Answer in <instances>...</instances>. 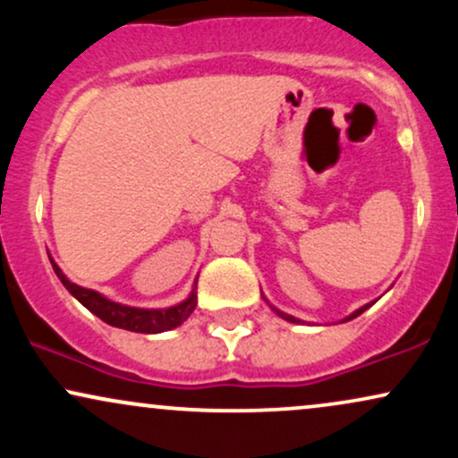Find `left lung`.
Wrapping results in <instances>:
<instances>
[{
  "label": "left lung",
  "instance_id": "obj_1",
  "mask_svg": "<svg viewBox=\"0 0 458 458\" xmlns=\"http://www.w3.org/2000/svg\"><path fill=\"white\" fill-rule=\"evenodd\" d=\"M265 301H267V299H265ZM372 303H375V301H372ZM372 303H366V306H361L360 310H355V312H353V314H349V317H346V318H343V323H346V320H351V318H357V317H360V314H361V312H366V310H368V308H370V306H372ZM269 306H271V303H269ZM271 310H273V312H276V314H277V317H282L284 320H288V323H301V320H299V318H295V317H291V314L282 312V310H277V308H273V306H271Z\"/></svg>",
  "mask_w": 458,
  "mask_h": 458
}]
</instances>
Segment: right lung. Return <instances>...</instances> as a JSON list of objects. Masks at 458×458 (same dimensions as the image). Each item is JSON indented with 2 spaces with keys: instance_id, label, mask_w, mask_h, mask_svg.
Wrapping results in <instances>:
<instances>
[{
  "instance_id": "1",
  "label": "right lung",
  "mask_w": 458,
  "mask_h": 458,
  "mask_svg": "<svg viewBox=\"0 0 458 458\" xmlns=\"http://www.w3.org/2000/svg\"><path fill=\"white\" fill-rule=\"evenodd\" d=\"M51 260V259H49ZM54 265L55 276L60 277V282L64 284V288L71 293L72 297L77 299L81 306H86L94 317H98L101 320H105L107 325L112 327H120V329H127V331H135V334H161V331L167 329H174L178 325H182L189 318V314L196 310L198 303V295H196V288H198V277L193 282L191 293L185 301L176 303L172 308H157V310H148V308H133V306H123V303H115L112 299L103 297L101 293L92 291V288H83L72 284L68 277L62 273L60 267Z\"/></svg>"
}]
</instances>
